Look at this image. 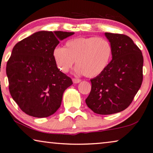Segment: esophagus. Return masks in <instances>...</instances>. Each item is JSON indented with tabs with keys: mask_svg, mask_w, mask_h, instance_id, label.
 <instances>
[{
	"mask_svg": "<svg viewBox=\"0 0 153 153\" xmlns=\"http://www.w3.org/2000/svg\"><path fill=\"white\" fill-rule=\"evenodd\" d=\"M80 82H81L80 79H78V78H73V82L74 83V84H78V83Z\"/></svg>",
	"mask_w": 153,
	"mask_h": 153,
	"instance_id": "1",
	"label": "esophagus"
}]
</instances>
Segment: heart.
<instances>
[{"label": "heart", "mask_w": 153, "mask_h": 153, "mask_svg": "<svg viewBox=\"0 0 153 153\" xmlns=\"http://www.w3.org/2000/svg\"><path fill=\"white\" fill-rule=\"evenodd\" d=\"M112 54L111 44L105 38L79 37L68 40L64 48H54L53 57L62 72H68L75 61V73L94 78L108 66Z\"/></svg>", "instance_id": "obj_1"}]
</instances>
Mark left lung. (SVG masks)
Listing matches in <instances>:
<instances>
[{
    "instance_id": "1",
    "label": "left lung",
    "mask_w": 153,
    "mask_h": 153,
    "mask_svg": "<svg viewBox=\"0 0 153 153\" xmlns=\"http://www.w3.org/2000/svg\"><path fill=\"white\" fill-rule=\"evenodd\" d=\"M113 48L106 69L91 79V89L85 102L94 113L111 115L125 110L143 81L141 51L129 36L105 33Z\"/></svg>"
}]
</instances>
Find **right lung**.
I'll use <instances>...</instances> for the list:
<instances>
[{"mask_svg":"<svg viewBox=\"0 0 153 153\" xmlns=\"http://www.w3.org/2000/svg\"><path fill=\"white\" fill-rule=\"evenodd\" d=\"M73 32L34 33L15 45L7 63L6 74L14 101L26 114L47 117L59 108L64 91L72 80L61 72L53 51Z\"/></svg>","mask_w":153,"mask_h":153,"instance_id":"1","label":"right lung"}]
</instances>
